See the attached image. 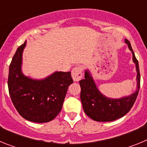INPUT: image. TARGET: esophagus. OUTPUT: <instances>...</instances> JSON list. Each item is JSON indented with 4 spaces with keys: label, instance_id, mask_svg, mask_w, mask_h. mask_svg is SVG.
Listing matches in <instances>:
<instances>
[{
    "label": "esophagus",
    "instance_id": "34e87169",
    "mask_svg": "<svg viewBox=\"0 0 147 147\" xmlns=\"http://www.w3.org/2000/svg\"><path fill=\"white\" fill-rule=\"evenodd\" d=\"M72 78L74 82L80 81L82 77V66H76L74 69L72 70L71 72Z\"/></svg>",
    "mask_w": 147,
    "mask_h": 147
}]
</instances>
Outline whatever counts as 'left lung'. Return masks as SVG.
<instances>
[{"label":"left lung","mask_w":147,"mask_h":147,"mask_svg":"<svg viewBox=\"0 0 147 147\" xmlns=\"http://www.w3.org/2000/svg\"><path fill=\"white\" fill-rule=\"evenodd\" d=\"M125 42L132 51V60L136 64L137 87L135 93L119 98H112L105 96L99 91L89 70L85 71V79L80 81L81 87L80 98L85 114L96 121H113L123 117L134 105L140 88L141 76L138 61L135 56L129 40L125 39Z\"/></svg>","instance_id":"8db88e82"}]
</instances>
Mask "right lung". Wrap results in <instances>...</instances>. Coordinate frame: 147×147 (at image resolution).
<instances>
[{"label": "right lung", "instance_id": "1", "mask_svg": "<svg viewBox=\"0 0 147 147\" xmlns=\"http://www.w3.org/2000/svg\"><path fill=\"white\" fill-rule=\"evenodd\" d=\"M26 41L18 47L9 65L8 88L12 103L26 120L45 123L62 110L67 88L74 81L71 72L56 71L41 80L25 76L22 71Z\"/></svg>", "mask_w": 147, "mask_h": 147}]
</instances>
